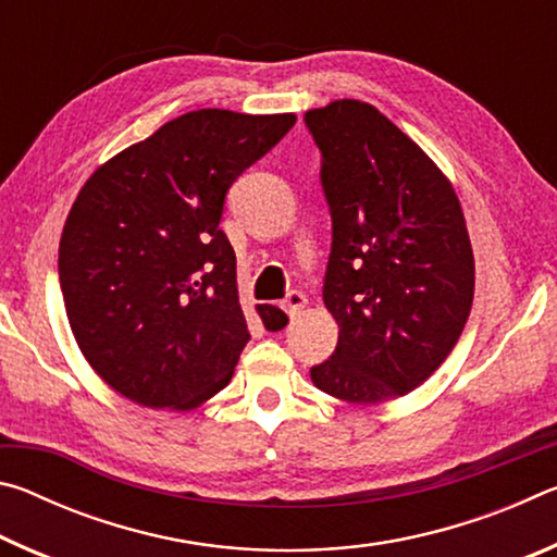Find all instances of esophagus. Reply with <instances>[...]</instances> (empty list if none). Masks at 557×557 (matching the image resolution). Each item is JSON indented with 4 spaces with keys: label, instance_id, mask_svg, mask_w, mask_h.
<instances>
[{
    "label": "esophagus",
    "instance_id": "1",
    "mask_svg": "<svg viewBox=\"0 0 557 557\" xmlns=\"http://www.w3.org/2000/svg\"><path fill=\"white\" fill-rule=\"evenodd\" d=\"M307 307V297L301 295V292H289V295L282 299V309H285V312L295 319L301 309Z\"/></svg>",
    "mask_w": 557,
    "mask_h": 557
}]
</instances>
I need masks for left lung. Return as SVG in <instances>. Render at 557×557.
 Returning <instances> with one entry per match:
<instances>
[{"label":"left lung","instance_id":"left-lung-1","mask_svg":"<svg viewBox=\"0 0 557 557\" xmlns=\"http://www.w3.org/2000/svg\"><path fill=\"white\" fill-rule=\"evenodd\" d=\"M332 213L324 305L338 324L319 391L354 405L408 395L435 373L474 299V256L440 166L369 102L305 115Z\"/></svg>","mask_w":557,"mask_h":557}]
</instances>
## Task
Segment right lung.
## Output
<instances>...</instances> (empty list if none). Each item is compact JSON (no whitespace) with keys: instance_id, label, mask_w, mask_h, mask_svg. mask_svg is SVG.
<instances>
[{"instance_id":"obj_1","label":"right lung","mask_w":557,"mask_h":557,"mask_svg":"<svg viewBox=\"0 0 557 557\" xmlns=\"http://www.w3.org/2000/svg\"><path fill=\"white\" fill-rule=\"evenodd\" d=\"M295 122L292 112H186L83 184L59 277L75 342L112 391L145 408L191 410L231 383L250 332L219 225L225 194ZM258 314L287 324L277 307Z\"/></svg>"}]
</instances>
